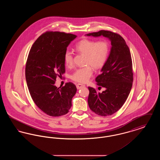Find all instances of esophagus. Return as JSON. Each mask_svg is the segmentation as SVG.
<instances>
[{"label": "esophagus", "instance_id": "34e87169", "mask_svg": "<svg viewBox=\"0 0 160 160\" xmlns=\"http://www.w3.org/2000/svg\"><path fill=\"white\" fill-rule=\"evenodd\" d=\"M76 87L78 89H81V88H82L84 87V85L80 83L77 84Z\"/></svg>", "mask_w": 160, "mask_h": 160}]
</instances>
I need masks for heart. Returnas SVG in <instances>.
Listing matches in <instances>:
<instances>
[{
  "instance_id": "b5f03b06",
  "label": "heart",
  "mask_w": 160,
  "mask_h": 160,
  "mask_svg": "<svg viewBox=\"0 0 160 160\" xmlns=\"http://www.w3.org/2000/svg\"><path fill=\"white\" fill-rule=\"evenodd\" d=\"M75 49L79 53L84 55V64L86 66L77 69L71 74L72 80L80 83H84L89 80L93 74V68L99 69L106 63L110 52V45L106 40L95 41L83 39L78 41ZM65 65L70 68L74 63L73 54L67 50L63 54Z\"/></svg>"
}]
</instances>
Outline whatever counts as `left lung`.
I'll return each instance as SVG.
<instances>
[{"label": "left lung", "mask_w": 160, "mask_h": 160, "mask_svg": "<svg viewBox=\"0 0 160 160\" xmlns=\"http://www.w3.org/2000/svg\"><path fill=\"white\" fill-rule=\"evenodd\" d=\"M104 36L111 41L110 53L101 73L95 81L101 93L88 87V104L95 113L102 116L114 114L123 105L131 91L133 82L132 63L129 47L122 37L112 31L101 30L87 34V36Z\"/></svg>", "instance_id": "obj_1"}]
</instances>
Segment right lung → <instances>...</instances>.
I'll list each match as a JSON object with an SVG mask.
<instances>
[{
	"instance_id": "obj_1",
	"label": "right lung",
	"mask_w": 160,
	"mask_h": 160,
	"mask_svg": "<svg viewBox=\"0 0 160 160\" xmlns=\"http://www.w3.org/2000/svg\"><path fill=\"white\" fill-rule=\"evenodd\" d=\"M76 35L47 31L32 46L26 64L25 75L31 97L39 109L50 116L58 117L69 112L77 91L69 82L57 88L55 82L65 72L63 54Z\"/></svg>"
}]
</instances>
